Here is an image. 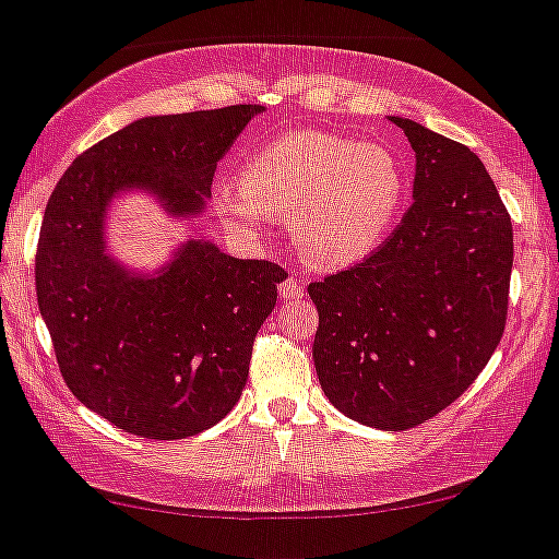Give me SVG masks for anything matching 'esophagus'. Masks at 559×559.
<instances>
[{
  "label": "esophagus",
  "instance_id": "1",
  "mask_svg": "<svg viewBox=\"0 0 559 559\" xmlns=\"http://www.w3.org/2000/svg\"><path fill=\"white\" fill-rule=\"evenodd\" d=\"M278 295H281V299H299L305 295V289L295 275H289V278H284L278 284Z\"/></svg>",
  "mask_w": 559,
  "mask_h": 559
}]
</instances>
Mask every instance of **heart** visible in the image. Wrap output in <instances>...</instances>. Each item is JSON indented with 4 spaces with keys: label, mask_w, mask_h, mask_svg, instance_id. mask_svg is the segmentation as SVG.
<instances>
[{
    "label": "heart",
    "mask_w": 559,
    "mask_h": 559,
    "mask_svg": "<svg viewBox=\"0 0 559 559\" xmlns=\"http://www.w3.org/2000/svg\"><path fill=\"white\" fill-rule=\"evenodd\" d=\"M404 195L407 174L388 146L297 131L260 146L240 179L216 190V209L238 233H260L273 216H289L299 254L337 270L383 243Z\"/></svg>",
    "instance_id": "heart-1"
}]
</instances>
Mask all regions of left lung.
<instances>
[{"label": "left lung", "instance_id": "8db88e82", "mask_svg": "<svg viewBox=\"0 0 559 559\" xmlns=\"http://www.w3.org/2000/svg\"><path fill=\"white\" fill-rule=\"evenodd\" d=\"M415 150L413 205L354 267L308 286L326 399L364 426L407 431L450 407L507 329L512 216L468 146L391 117Z\"/></svg>", "mask_w": 559, "mask_h": 559}]
</instances>
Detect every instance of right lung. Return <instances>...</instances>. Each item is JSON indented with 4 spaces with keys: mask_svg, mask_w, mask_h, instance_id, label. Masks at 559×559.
I'll return each instance as SVG.
<instances>
[{
    "mask_svg": "<svg viewBox=\"0 0 559 559\" xmlns=\"http://www.w3.org/2000/svg\"><path fill=\"white\" fill-rule=\"evenodd\" d=\"M257 111L238 104L131 122L82 152L47 201L34 281L58 369L122 431L187 439L225 418L286 270L190 240L160 275L131 278L104 254V211L141 185L174 214H198L216 163Z\"/></svg>",
    "mask_w": 559,
    "mask_h": 559,
    "instance_id": "1",
    "label": "right lung"
}]
</instances>
